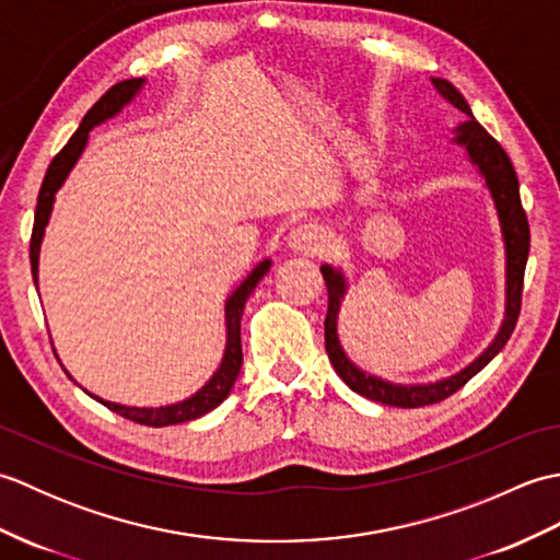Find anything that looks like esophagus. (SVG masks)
I'll use <instances>...</instances> for the list:
<instances>
[{
  "instance_id": "esophagus-1",
  "label": "esophagus",
  "mask_w": 560,
  "mask_h": 560,
  "mask_svg": "<svg viewBox=\"0 0 560 560\" xmlns=\"http://www.w3.org/2000/svg\"><path fill=\"white\" fill-rule=\"evenodd\" d=\"M289 245L295 249V253H307V255H319L327 245L325 233L317 229L313 223H303L299 229H293L289 233Z\"/></svg>"
}]
</instances>
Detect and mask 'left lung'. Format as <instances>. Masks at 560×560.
Listing matches in <instances>:
<instances>
[{"label": "left lung", "instance_id": "8db88e82", "mask_svg": "<svg viewBox=\"0 0 560 560\" xmlns=\"http://www.w3.org/2000/svg\"><path fill=\"white\" fill-rule=\"evenodd\" d=\"M433 86L447 103H452L457 110H462L469 117L467 122H462L455 129V141L459 147L467 149L471 163L479 165L481 175L486 177V187L491 189L498 221H501V233L505 243V317H503L501 331L495 335L491 347L457 375L445 377L440 380V383H431V385L387 383V380L363 373L361 368H355L347 359V353H343L339 335H337V317H339L343 293H347V279H343V273L335 267L329 265L319 267L327 283V299H329L327 317H325V349L329 355V363L335 365V371L343 383H347L353 392H359L361 397H368L380 404H389V407H401V409L428 407V404H438L447 399L450 395H455L457 389L467 385L479 371H483V368L495 359L498 351H503L520 317L522 283H525V267L529 257V223H527L525 209H522L520 183H517L513 163L508 159V153L477 120H474L469 103L464 101L462 93L452 86L450 81L433 79Z\"/></svg>", "mask_w": 560, "mask_h": 560}]
</instances>
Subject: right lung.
<instances>
[{
    "label": "right lung",
    "instance_id": "1",
    "mask_svg": "<svg viewBox=\"0 0 560 560\" xmlns=\"http://www.w3.org/2000/svg\"><path fill=\"white\" fill-rule=\"evenodd\" d=\"M144 86V79H127L115 83L113 89H108L101 96V101L93 105V108L83 117L79 129L71 139L65 144V149L57 153L52 159L50 168L45 173V180L40 185L38 192V205H35V221H33V233H31V271H33V281H38V255H40V243H43V233L45 225L50 221V211H52V201L57 189L62 187V183L67 180L69 171L74 168V163L79 161L81 151L86 149L89 141V132L96 125L105 122L108 117L120 113L125 105L137 96V91ZM271 261L265 259L247 273V279L233 291V295L225 301V351L219 371L211 375L209 383L201 387L197 395H192L185 401L171 404V407H159V409H147V407H122V404L115 401H105L93 397L96 401H101L103 407H108L110 411L125 416V419L141 423V425H151V428H161V425H173V423H185V421H195L199 416L209 413L211 409H217L219 404L231 395L233 383L237 373H241L243 365V343H241V317H243V307L245 301L249 299V293L255 291V287L259 283V279L265 277L269 271Z\"/></svg>",
    "mask_w": 560,
    "mask_h": 560
}]
</instances>
